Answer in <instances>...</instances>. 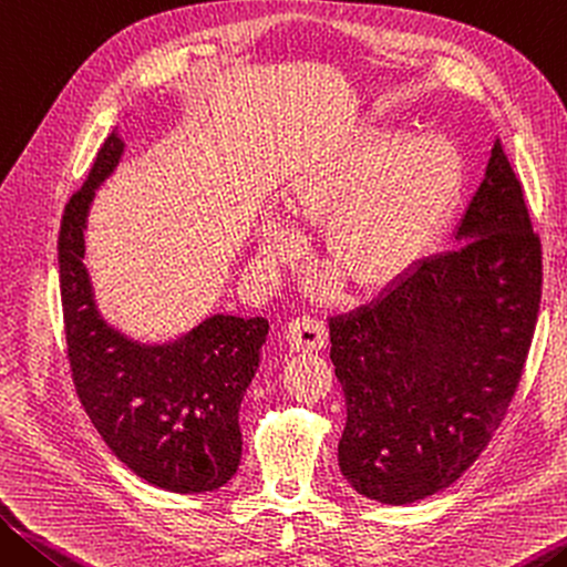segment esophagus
Returning <instances> with one entry per match:
<instances>
[{"instance_id":"obj_1","label":"esophagus","mask_w":567,"mask_h":567,"mask_svg":"<svg viewBox=\"0 0 567 567\" xmlns=\"http://www.w3.org/2000/svg\"><path fill=\"white\" fill-rule=\"evenodd\" d=\"M327 323L319 317H309V313L291 319L284 333L286 344H289L291 351H319L327 344Z\"/></svg>"}]
</instances>
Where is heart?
Here are the masks:
<instances>
[{"instance_id": "1", "label": "heart", "mask_w": 567, "mask_h": 567, "mask_svg": "<svg viewBox=\"0 0 567 567\" xmlns=\"http://www.w3.org/2000/svg\"><path fill=\"white\" fill-rule=\"evenodd\" d=\"M396 130L371 135L347 151L321 155L296 175L289 210L296 220H327L323 256L354 289H379L424 254L450 216L457 190V157L444 143ZM301 246L299 228L268 220L258 250L278 264Z\"/></svg>"}]
</instances>
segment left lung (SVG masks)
Returning a JSON list of instances; mask_svg holds the SVG:
<instances>
[{"label": "left lung", "instance_id": "obj_1", "mask_svg": "<svg viewBox=\"0 0 567 567\" xmlns=\"http://www.w3.org/2000/svg\"><path fill=\"white\" fill-rule=\"evenodd\" d=\"M452 240L329 321L347 399L341 475L382 505L450 487L487 447L523 377L543 256L499 141Z\"/></svg>", "mask_w": 567, "mask_h": 567}]
</instances>
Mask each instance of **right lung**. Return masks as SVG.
<instances>
[{
  "label": "right lung",
  "mask_w": 567,
  "mask_h": 567,
  "mask_svg": "<svg viewBox=\"0 0 567 567\" xmlns=\"http://www.w3.org/2000/svg\"><path fill=\"white\" fill-rule=\"evenodd\" d=\"M102 143L60 226V293L74 389L115 457L168 493H213L240 465L238 410L261 364L268 321L213 313L173 337H141L102 311L85 264L95 190L123 161Z\"/></svg>",
  "instance_id": "right-lung-1"
}]
</instances>
